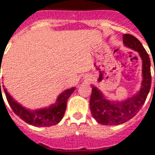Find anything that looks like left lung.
Wrapping results in <instances>:
<instances>
[{
  "instance_id": "obj_1",
  "label": "left lung",
  "mask_w": 155,
  "mask_h": 155,
  "mask_svg": "<svg viewBox=\"0 0 155 155\" xmlns=\"http://www.w3.org/2000/svg\"><path fill=\"white\" fill-rule=\"evenodd\" d=\"M124 46L135 50L142 61V81L137 93L124 101H110L101 90L92 86L89 101L91 113L98 124L102 125H119L135 116L145 103L151 86L150 59L143 45L135 36L124 34ZM155 71V67H154ZM155 86V83H154Z\"/></svg>"
}]
</instances>
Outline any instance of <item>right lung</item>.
I'll use <instances>...</instances> for the list:
<instances>
[{"mask_svg":"<svg viewBox=\"0 0 155 155\" xmlns=\"http://www.w3.org/2000/svg\"><path fill=\"white\" fill-rule=\"evenodd\" d=\"M3 87L5 86L3 85ZM75 87L66 89L64 92L59 94L54 103L51 104L48 107L36 110H31L22 106L21 104L18 103L12 97L11 95L7 92L6 88H4V91L9 106L13 110V111L18 116L20 117V119L28 123V124L35 127H49V126L56 125L61 121L65 114L67 100L75 91ZM1 93H2V89H1Z\"/></svg>","mask_w":155,"mask_h":155,"instance_id":"1","label":"right lung"}]
</instances>
